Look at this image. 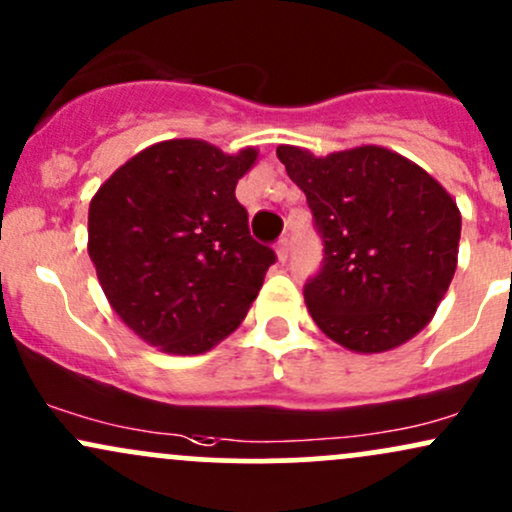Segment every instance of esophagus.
Masks as SVG:
<instances>
[{
    "label": "esophagus",
    "instance_id": "34e87169",
    "mask_svg": "<svg viewBox=\"0 0 512 512\" xmlns=\"http://www.w3.org/2000/svg\"><path fill=\"white\" fill-rule=\"evenodd\" d=\"M277 260L282 262V265L286 260H289V238H282L277 243Z\"/></svg>",
    "mask_w": 512,
    "mask_h": 512
}]
</instances>
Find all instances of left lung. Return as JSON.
Here are the masks:
<instances>
[{
  "label": "left lung",
  "instance_id": "left-lung-1",
  "mask_svg": "<svg viewBox=\"0 0 512 512\" xmlns=\"http://www.w3.org/2000/svg\"><path fill=\"white\" fill-rule=\"evenodd\" d=\"M323 240L303 286L316 325L352 352H386L418 335L457 269L462 216L437 179L403 155L359 145L316 157L279 145Z\"/></svg>",
  "mask_w": 512,
  "mask_h": 512
}]
</instances>
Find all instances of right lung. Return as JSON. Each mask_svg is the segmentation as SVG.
Returning <instances> with one entry per match:
<instances>
[{
  "label": "right lung",
  "mask_w": 512,
  "mask_h": 512,
  "mask_svg": "<svg viewBox=\"0 0 512 512\" xmlns=\"http://www.w3.org/2000/svg\"><path fill=\"white\" fill-rule=\"evenodd\" d=\"M257 150L162 140L111 174L89 204V257L111 308L170 355L228 338L277 255L247 228L235 184Z\"/></svg>",
  "instance_id": "1"
}]
</instances>
